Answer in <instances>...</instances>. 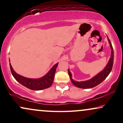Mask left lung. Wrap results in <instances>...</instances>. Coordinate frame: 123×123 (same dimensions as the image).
I'll use <instances>...</instances> for the list:
<instances>
[{
    "label": "left lung",
    "instance_id": "8db88e82",
    "mask_svg": "<svg viewBox=\"0 0 123 123\" xmlns=\"http://www.w3.org/2000/svg\"><path fill=\"white\" fill-rule=\"evenodd\" d=\"M108 42L110 44L111 49V55L110 59L109 62L107 64V65H106V67H105L104 69L101 72L98 73L97 75H96L95 77L92 78V79L89 80L85 81H81V82H78V81H73V80L72 79V74L70 72L69 70L68 69V74H69V77L71 79V80L73 85L76 86L80 88H82V89H89V88H92L96 86L99 84H100L103 80H105V79L107 77L108 74H110V73L111 72V70H112V66H113V63H114V49H113L112 46L111 44V43L110 41V39H108Z\"/></svg>",
    "mask_w": 123,
    "mask_h": 123
}]
</instances>
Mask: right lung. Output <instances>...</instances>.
Segmentation results:
<instances>
[{
    "label": "right lung",
    "instance_id": "add662e5",
    "mask_svg": "<svg viewBox=\"0 0 123 123\" xmlns=\"http://www.w3.org/2000/svg\"><path fill=\"white\" fill-rule=\"evenodd\" d=\"M58 65V63L56 64L51 69L50 71L43 77L38 79H31L23 77L16 73L13 69L11 63H9L11 73L14 78L21 85L33 90H43L51 86L53 83L56 69Z\"/></svg>",
    "mask_w": 123,
    "mask_h": 123
}]
</instances>
